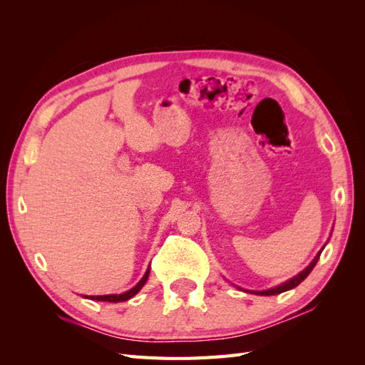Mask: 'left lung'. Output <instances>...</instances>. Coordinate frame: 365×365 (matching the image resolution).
I'll return each instance as SVG.
<instances>
[{
    "label": "left lung",
    "mask_w": 365,
    "mask_h": 365,
    "mask_svg": "<svg viewBox=\"0 0 365 365\" xmlns=\"http://www.w3.org/2000/svg\"><path fill=\"white\" fill-rule=\"evenodd\" d=\"M319 254H322V251H319V252L317 254V257L312 260V263L309 264V267H307L304 271H302L300 274L295 275V277L291 279L289 282H286V283L277 286V288H272V289H268V291H257L256 294H259V295H275V294H282V292H284V291H289V289L295 288V286L300 284V283L307 277V275L311 274V271L314 269V267H315L318 259H319Z\"/></svg>",
    "instance_id": "1"
}]
</instances>
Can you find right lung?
Wrapping results in <instances>:
<instances>
[{
  "label": "right lung",
  "instance_id": "right-lung-1",
  "mask_svg": "<svg viewBox=\"0 0 365 365\" xmlns=\"http://www.w3.org/2000/svg\"><path fill=\"white\" fill-rule=\"evenodd\" d=\"M148 277H149V269L146 271V274L143 275V279L134 286V288L132 289H129L128 292H125V294H120V295H91V297H88V295H85L86 298H91V300H96V302H106V303H120V302H126V300H129V298H132L134 297L143 286H145V283H146V280H148Z\"/></svg>",
  "mask_w": 365,
  "mask_h": 365
}]
</instances>
